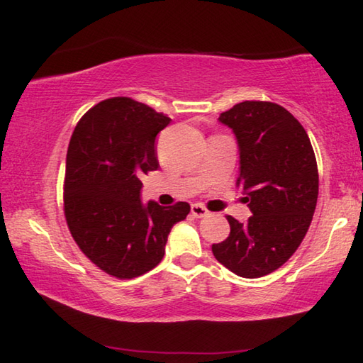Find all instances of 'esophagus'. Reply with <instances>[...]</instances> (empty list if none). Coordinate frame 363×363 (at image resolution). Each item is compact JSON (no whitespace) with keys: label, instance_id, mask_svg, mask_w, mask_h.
Masks as SVG:
<instances>
[{"label":"esophagus","instance_id":"esophagus-1","mask_svg":"<svg viewBox=\"0 0 363 363\" xmlns=\"http://www.w3.org/2000/svg\"><path fill=\"white\" fill-rule=\"evenodd\" d=\"M190 211H192V216L196 217V219H201V217H206L209 214V211L204 206H201V204H192Z\"/></svg>","mask_w":363,"mask_h":363}]
</instances>
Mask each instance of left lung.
<instances>
[{"label": "left lung", "mask_w": 363, "mask_h": 363, "mask_svg": "<svg viewBox=\"0 0 363 363\" xmlns=\"http://www.w3.org/2000/svg\"><path fill=\"white\" fill-rule=\"evenodd\" d=\"M219 122L238 143L236 186L252 216L245 223L228 216V238L213 245V254L241 278H262L284 265L305 238L318 203V163L305 128L279 104L242 101Z\"/></svg>", "instance_id": "obj_1"}]
</instances>
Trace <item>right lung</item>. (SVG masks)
Returning a JSON list of instances; mask_svg holds the SVG:
<instances>
[{
	"mask_svg": "<svg viewBox=\"0 0 363 363\" xmlns=\"http://www.w3.org/2000/svg\"><path fill=\"white\" fill-rule=\"evenodd\" d=\"M171 118L131 98L98 103L72 131L65 174V217L82 252L118 279L162 262L174 223L190 213L141 201V177L159 168L155 138Z\"/></svg>",
	"mask_w": 363,
	"mask_h": 363,
	"instance_id": "add662e5",
	"label": "right lung"
}]
</instances>
